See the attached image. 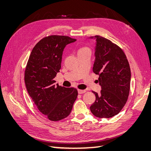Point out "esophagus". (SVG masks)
Returning <instances> with one entry per match:
<instances>
[{"label":"esophagus","instance_id":"1","mask_svg":"<svg viewBox=\"0 0 151 151\" xmlns=\"http://www.w3.org/2000/svg\"><path fill=\"white\" fill-rule=\"evenodd\" d=\"M86 92V90H80V89L78 90V93H79V94H82V93H84Z\"/></svg>","mask_w":151,"mask_h":151}]
</instances>
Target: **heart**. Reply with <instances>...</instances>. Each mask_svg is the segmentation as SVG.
<instances>
[{
    "label": "heart",
    "instance_id": "1",
    "mask_svg": "<svg viewBox=\"0 0 151 151\" xmlns=\"http://www.w3.org/2000/svg\"><path fill=\"white\" fill-rule=\"evenodd\" d=\"M90 51L89 48L88 47H86V46H82V47H81L79 50H78V51H77V53L78 54H80V53H82V52H84L86 51Z\"/></svg>",
    "mask_w": 151,
    "mask_h": 151
}]
</instances>
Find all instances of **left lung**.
<instances>
[{
    "instance_id": "left-lung-1",
    "label": "left lung",
    "mask_w": 151,
    "mask_h": 151,
    "mask_svg": "<svg viewBox=\"0 0 151 151\" xmlns=\"http://www.w3.org/2000/svg\"><path fill=\"white\" fill-rule=\"evenodd\" d=\"M96 46L93 71L99 76L100 93L92 92L95 101L90 111L99 118L118 114L128 100L130 90L131 69L121 47L101 36H95Z\"/></svg>"
}]
</instances>
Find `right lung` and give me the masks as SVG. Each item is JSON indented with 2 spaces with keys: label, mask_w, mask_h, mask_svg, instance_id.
Segmentation results:
<instances>
[{
  "label": "right lung",
  "mask_w": 151,
  "mask_h": 151,
  "mask_svg": "<svg viewBox=\"0 0 151 151\" xmlns=\"http://www.w3.org/2000/svg\"><path fill=\"white\" fill-rule=\"evenodd\" d=\"M76 40L68 36L50 35L33 48L25 70L27 90L39 111L52 122L69 115L78 92L65 88L54 80L61 68L65 46Z\"/></svg>",
  "instance_id": "obj_1"
}]
</instances>
